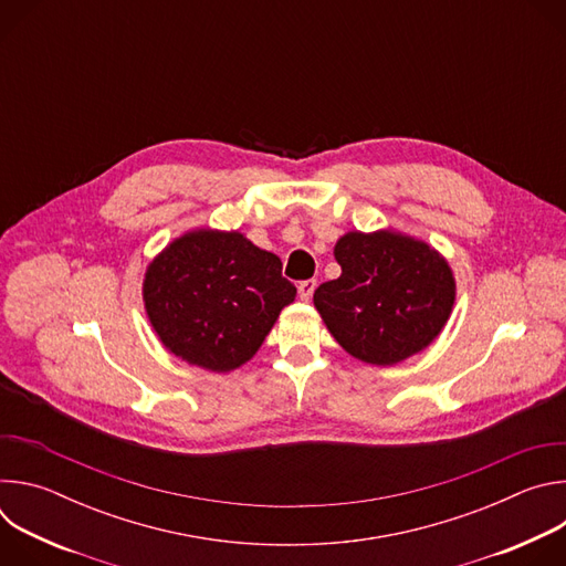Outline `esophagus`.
Returning <instances> with one entry per match:
<instances>
[{
  "label": "esophagus",
  "instance_id": "34e87169",
  "mask_svg": "<svg viewBox=\"0 0 566 566\" xmlns=\"http://www.w3.org/2000/svg\"><path fill=\"white\" fill-rule=\"evenodd\" d=\"M315 280H304V282H300V286H297V293H300V300H304V302H308L311 300V295H313V291H315Z\"/></svg>",
  "mask_w": 566,
  "mask_h": 566
}]
</instances>
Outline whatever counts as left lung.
<instances>
[{
	"instance_id": "obj_1",
	"label": "left lung",
	"mask_w": 566,
	"mask_h": 566,
	"mask_svg": "<svg viewBox=\"0 0 566 566\" xmlns=\"http://www.w3.org/2000/svg\"><path fill=\"white\" fill-rule=\"evenodd\" d=\"M343 273L313 304L338 345L369 365H396L426 349L454 304L448 262L415 237L347 232L334 249Z\"/></svg>"
}]
</instances>
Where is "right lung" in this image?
<instances>
[{"label": "right lung", "mask_w": 566, "mask_h": 566, "mask_svg": "<svg viewBox=\"0 0 566 566\" xmlns=\"http://www.w3.org/2000/svg\"><path fill=\"white\" fill-rule=\"evenodd\" d=\"M143 300L166 349L190 365L230 371L255 356L295 286L280 258L241 232L201 228L147 266Z\"/></svg>", "instance_id": "right-lung-1"}]
</instances>
